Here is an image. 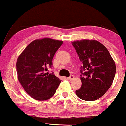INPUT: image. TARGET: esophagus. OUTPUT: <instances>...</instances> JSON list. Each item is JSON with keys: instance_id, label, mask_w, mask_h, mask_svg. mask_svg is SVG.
<instances>
[{"instance_id": "34e87169", "label": "esophagus", "mask_w": 126, "mask_h": 126, "mask_svg": "<svg viewBox=\"0 0 126 126\" xmlns=\"http://www.w3.org/2000/svg\"><path fill=\"white\" fill-rule=\"evenodd\" d=\"M74 78H75V76H73V75H71V76H70L69 77L67 78V79L69 80H73Z\"/></svg>"}]
</instances>
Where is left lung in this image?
I'll use <instances>...</instances> for the list:
<instances>
[{"mask_svg": "<svg viewBox=\"0 0 126 126\" xmlns=\"http://www.w3.org/2000/svg\"><path fill=\"white\" fill-rule=\"evenodd\" d=\"M72 45L83 64L80 70L82 86L76 94L82 100H96L112 85L116 72L115 62L106 47L96 40H78Z\"/></svg>", "mask_w": 126, "mask_h": 126, "instance_id": "8db88e82", "label": "left lung"}]
</instances>
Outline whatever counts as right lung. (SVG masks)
I'll list each match as a JSON object with an SVG mask.
<instances>
[{"instance_id": "obj_1", "label": "right lung", "mask_w": 126, "mask_h": 126, "mask_svg": "<svg viewBox=\"0 0 126 126\" xmlns=\"http://www.w3.org/2000/svg\"><path fill=\"white\" fill-rule=\"evenodd\" d=\"M63 41L49 38L32 41L19 56L16 62L18 79L28 94L38 101L50 99L61 82L53 73H44L53 66L55 53Z\"/></svg>"}]
</instances>
